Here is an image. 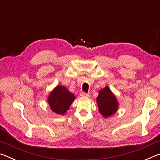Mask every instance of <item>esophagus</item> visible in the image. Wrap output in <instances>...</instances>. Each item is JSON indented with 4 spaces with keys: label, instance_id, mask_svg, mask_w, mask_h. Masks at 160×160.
Wrapping results in <instances>:
<instances>
[{
    "label": "esophagus",
    "instance_id": "1",
    "mask_svg": "<svg viewBox=\"0 0 160 160\" xmlns=\"http://www.w3.org/2000/svg\"><path fill=\"white\" fill-rule=\"evenodd\" d=\"M80 96H82V97H85V98H88L89 97V95H88V94H87V93H85V92H80Z\"/></svg>",
    "mask_w": 160,
    "mask_h": 160
}]
</instances>
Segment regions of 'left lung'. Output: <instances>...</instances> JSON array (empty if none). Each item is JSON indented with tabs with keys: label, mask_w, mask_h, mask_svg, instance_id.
Instances as JSON below:
<instances>
[{
	"label": "left lung",
	"mask_w": 160,
	"mask_h": 160,
	"mask_svg": "<svg viewBox=\"0 0 160 160\" xmlns=\"http://www.w3.org/2000/svg\"><path fill=\"white\" fill-rule=\"evenodd\" d=\"M98 110L103 118H108L115 114L119 107L118 101L109 87L106 86L99 91L97 98Z\"/></svg>",
	"instance_id": "obj_1"
}]
</instances>
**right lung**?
Masks as SVG:
<instances>
[{
	"mask_svg": "<svg viewBox=\"0 0 160 160\" xmlns=\"http://www.w3.org/2000/svg\"><path fill=\"white\" fill-rule=\"evenodd\" d=\"M75 99V95L65 86L57 85L49 93L47 100L53 112L63 115L69 110Z\"/></svg>",
	"mask_w": 160,
	"mask_h": 160,
	"instance_id": "obj_1",
	"label": "right lung"
}]
</instances>
